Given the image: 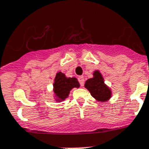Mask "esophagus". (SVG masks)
I'll list each match as a JSON object with an SVG mask.
<instances>
[{
    "instance_id": "obj_1",
    "label": "esophagus",
    "mask_w": 149,
    "mask_h": 149,
    "mask_svg": "<svg viewBox=\"0 0 149 149\" xmlns=\"http://www.w3.org/2000/svg\"><path fill=\"white\" fill-rule=\"evenodd\" d=\"M78 80H79L80 86H84V77H79Z\"/></svg>"
}]
</instances>
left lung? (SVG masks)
<instances>
[{
  "mask_svg": "<svg viewBox=\"0 0 149 149\" xmlns=\"http://www.w3.org/2000/svg\"><path fill=\"white\" fill-rule=\"evenodd\" d=\"M84 87L88 89L91 96L100 102H107L111 97V91L106 85L100 71L94 72L93 77L86 80Z\"/></svg>",
  "mask_w": 149,
  "mask_h": 149,
  "instance_id": "8db88e82",
  "label": "left lung"
}]
</instances>
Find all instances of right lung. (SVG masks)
I'll list each match as a JSON object with an SVG mask.
<instances>
[{"label": "right lung", "instance_id": "right-lung-1", "mask_svg": "<svg viewBox=\"0 0 149 149\" xmlns=\"http://www.w3.org/2000/svg\"><path fill=\"white\" fill-rule=\"evenodd\" d=\"M80 84L76 77H66L62 72H58L56 74L54 83V92L55 100L57 102H61L69 96V92L73 88H79Z\"/></svg>", "mask_w": 149, "mask_h": 149}]
</instances>
